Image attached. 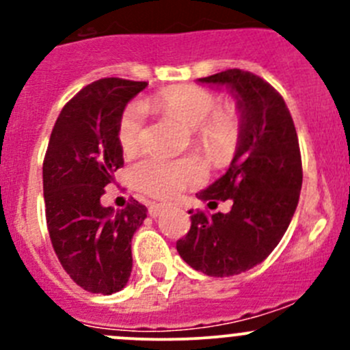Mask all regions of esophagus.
Listing matches in <instances>:
<instances>
[{
	"label": "esophagus",
	"mask_w": 350,
	"mask_h": 350,
	"mask_svg": "<svg viewBox=\"0 0 350 350\" xmlns=\"http://www.w3.org/2000/svg\"><path fill=\"white\" fill-rule=\"evenodd\" d=\"M164 210H165V204H162V203H152V204H150V206H149V215H150V217H152V218H157L159 215H161Z\"/></svg>",
	"instance_id": "34e87169"
}]
</instances>
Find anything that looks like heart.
<instances>
[{
    "mask_svg": "<svg viewBox=\"0 0 350 350\" xmlns=\"http://www.w3.org/2000/svg\"><path fill=\"white\" fill-rule=\"evenodd\" d=\"M154 107L171 113L193 129V142L210 155L230 149L237 135V113L232 107H217V96L198 86H171L152 98ZM146 126L142 103H132L123 111L118 126V142L125 154L140 149ZM203 165L195 159L172 161L162 155H147L130 171L133 186L155 198H169L186 186L203 179Z\"/></svg>",
    "mask_w": 350,
    "mask_h": 350,
    "instance_id": "heart-1",
    "label": "heart"
}]
</instances>
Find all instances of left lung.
<instances>
[{
	"mask_svg": "<svg viewBox=\"0 0 350 350\" xmlns=\"http://www.w3.org/2000/svg\"><path fill=\"white\" fill-rule=\"evenodd\" d=\"M198 83L225 88L235 100L234 159L224 176L196 195L215 204L230 200L232 210L211 217L188 211L191 228L176 249L200 273L235 276L262 262L291 224L303 183L298 135L281 94L259 76L228 69Z\"/></svg>",
	"mask_w": 350,
	"mask_h": 350,
	"instance_id": "8db88e82",
	"label": "left lung"
}]
</instances>
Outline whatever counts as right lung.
Here are the masks:
<instances>
[{"instance_id": "add662e5", "label": "right lung", "mask_w": 350, "mask_h": 350, "mask_svg": "<svg viewBox=\"0 0 350 350\" xmlns=\"http://www.w3.org/2000/svg\"><path fill=\"white\" fill-rule=\"evenodd\" d=\"M147 83L105 77L62 108L44 161V200L52 247L66 273L91 293L122 291L132 273V237L147 218L133 200L103 206L105 186L123 165L118 126Z\"/></svg>"}]
</instances>
